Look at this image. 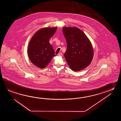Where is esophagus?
Instances as JSON below:
<instances>
[{"instance_id":"esophagus-1","label":"esophagus","mask_w":121,"mask_h":121,"mask_svg":"<svg viewBox=\"0 0 121 121\" xmlns=\"http://www.w3.org/2000/svg\"><path fill=\"white\" fill-rule=\"evenodd\" d=\"M58 55L59 56H62V53H59V54H58Z\"/></svg>"}]
</instances>
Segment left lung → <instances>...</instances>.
<instances>
[{"label": "left lung", "mask_w": 121, "mask_h": 121, "mask_svg": "<svg viewBox=\"0 0 121 121\" xmlns=\"http://www.w3.org/2000/svg\"><path fill=\"white\" fill-rule=\"evenodd\" d=\"M63 33L67 43L64 56L70 69L75 71L84 69L90 64L93 50L85 33L76 27H64Z\"/></svg>", "instance_id": "8db88e82"}]
</instances>
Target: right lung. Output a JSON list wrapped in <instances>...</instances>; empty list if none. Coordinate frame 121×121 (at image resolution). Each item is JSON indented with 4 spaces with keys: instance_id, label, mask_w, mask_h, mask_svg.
I'll return each instance as SVG.
<instances>
[{
    "instance_id": "obj_1",
    "label": "right lung",
    "mask_w": 121,
    "mask_h": 121,
    "mask_svg": "<svg viewBox=\"0 0 121 121\" xmlns=\"http://www.w3.org/2000/svg\"><path fill=\"white\" fill-rule=\"evenodd\" d=\"M57 27L44 28L34 34L28 44V54L31 62L36 67L44 68L55 56L54 50L49 43L50 39Z\"/></svg>"
}]
</instances>
